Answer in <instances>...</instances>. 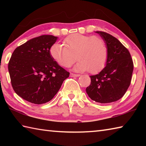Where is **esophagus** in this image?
<instances>
[{
  "label": "esophagus",
  "instance_id": "1",
  "mask_svg": "<svg viewBox=\"0 0 146 146\" xmlns=\"http://www.w3.org/2000/svg\"><path fill=\"white\" fill-rule=\"evenodd\" d=\"M70 75L71 76H72V77H78V76H80V75H78V74H74V73H71Z\"/></svg>",
  "mask_w": 146,
  "mask_h": 146
}]
</instances>
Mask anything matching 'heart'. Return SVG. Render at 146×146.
<instances>
[{"mask_svg":"<svg viewBox=\"0 0 146 146\" xmlns=\"http://www.w3.org/2000/svg\"><path fill=\"white\" fill-rule=\"evenodd\" d=\"M49 52L63 67H70L77 58L79 62L75 70L81 72L88 70L91 73L98 72L104 68L108 58V48L104 39L78 33L64 38L63 44H53Z\"/></svg>","mask_w":146,"mask_h":146,"instance_id":"1","label":"heart"}]
</instances>
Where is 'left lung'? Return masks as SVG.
Returning <instances> with one entry per match:
<instances>
[{
    "instance_id": "1",
    "label": "left lung",
    "mask_w": 146,
    "mask_h": 146,
    "mask_svg": "<svg viewBox=\"0 0 146 146\" xmlns=\"http://www.w3.org/2000/svg\"><path fill=\"white\" fill-rule=\"evenodd\" d=\"M105 41L108 58L105 68L90 76L91 84L86 93L91 100L101 104L115 102L126 92L131 81L133 62L129 51L114 36L104 31H96Z\"/></svg>"
}]
</instances>
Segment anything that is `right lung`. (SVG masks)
<instances>
[{
  "instance_id": "obj_1",
  "label": "right lung",
  "mask_w": 146,
  "mask_h": 146,
  "mask_svg": "<svg viewBox=\"0 0 146 146\" xmlns=\"http://www.w3.org/2000/svg\"><path fill=\"white\" fill-rule=\"evenodd\" d=\"M57 36L41 35L15 49L8 63L12 87L28 102L42 104L50 101L70 73L58 64L49 50Z\"/></svg>"
}]
</instances>
